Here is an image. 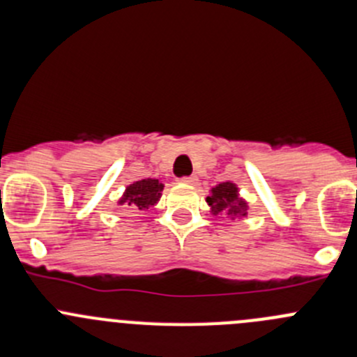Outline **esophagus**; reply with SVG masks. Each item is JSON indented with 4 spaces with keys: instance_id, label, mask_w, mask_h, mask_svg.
<instances>
[{
    "instance_id": "34e87169",
    "label": "esophagus",
    "mask_w": 357,
    "mask_h": 357,
    "mask_svg": "<svg viewBox=\"0 0 357 357\" xmlns=\"http://www.w3.org/2000/svg\"><path fill=\"white\" fill-rule=\"evenodd\" d=\"M179 183H183V185H192V186H195L197 183H199V178H197V176H186V178L179 179Z\"/></svg>"
}]
</instances>
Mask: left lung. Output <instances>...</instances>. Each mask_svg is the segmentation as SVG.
Instances as JSON below:
<instances>
[{"instance_id": "1", "label": "left lung", "mask_w": 357, "mask_h": 357, "mask_svg": "<svg viewBox=\"0 0 357 357\" xmlns=\"http://www.w3.org/2000/svg\"><path fill=\"white\" fill-rule=\"evenodd\" d=\"M212 215H226L229 219H242L247 215L248 202L240 195L238 186L233 181H225L211 188L207 197Z\"/></svg>"}]
</instances>
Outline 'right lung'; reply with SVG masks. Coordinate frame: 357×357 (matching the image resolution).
<instances>
[{
	"label": "right lung",
	"instance_id": "add662e5",
	"mask_svg": "<svg viewBox=\"0 0 357 357\" xmlns=\"http://www.w3.org/2000/svg\"><path fill=\"white\" fill-rule=\"evenodd\" d=\"M164 190V183H160L155 178L139 179V181L131 183L126 186L124 193L119 199V205H128L135 211H149L150 207L158 204Z\"/></svg>",
	"mask_w": 357,
	"mask_h": 357
}]
</instances>
